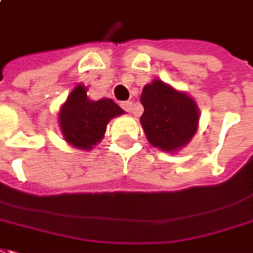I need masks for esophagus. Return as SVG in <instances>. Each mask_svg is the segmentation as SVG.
<instances>
[{"instance_id":"34e87169","label":"esophagus","mask_w":253,"mask_h":253,"mask_svg":"<svg viewBox=\"0 0 253 253\" xmlns=\"http://www.w3.org/2000/svg\"><path fill=\"white\" fill-rule=\"evenodd\" d=\"M121 106H123V109L126 112H132L133 111V102L132 101H125L121 104Z\"/></svg>"}]
</instances>
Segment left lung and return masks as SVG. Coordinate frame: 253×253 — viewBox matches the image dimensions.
Masks as SVG:
<instances>
[{"instance_id":"left-lung-1","label":"left lung","mask_w":253,"mask_h":253,"mask_svg":"<svg viewBox=\"0 0 253 253\" xmlns=\"http://www.w3.org/2000/svg\"><path fill=\"white\" fill-rule=\"evenodd\" d=\"M140 101L144 106L142 130L151 145L160 151H180L197 132L200 109L188 93L156 79L144 86Z\"/></svg>"}]
</instances>
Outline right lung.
<instances>
[{"label":"right lung","instance_id":"obj_1","mask_svg":"<svg viewBox=\"0 0 253 253\" xmlns=\"http://www.w3.org/2000/svg\"><path fill=\"white\" fill-rule=\"evenodd\" d=\"M88 86L77 84L58 112L61 134L69 145L90 151L101 141L106 125L125 112L111 98L97 101L88 97Z\"/></svg>","mask_w":253,"mask_h":253}]
</instances>
